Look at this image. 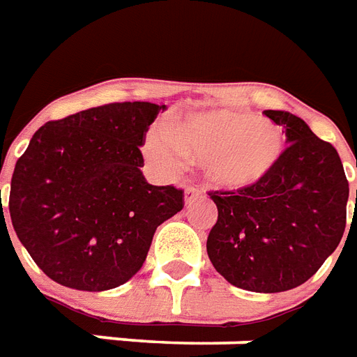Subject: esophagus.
Wrapping results in <instances>:
<instances>
[{
    "label": "esophagus",
    "instance_id": "1",
    "mask_svg": "<svg viewBox=\"0 0 357 357\" xmlns=\"http://www.w3.org/2000/svg\"><path fill=\"white\" fill-rule=\"evenodd\" d=\"M204 192L199 190L198 186H186V190H184V204H192L194 199L199 198Z\"/></svg>",
    "mask_w": 357,
    "mask_h": 357
}]
</instances>
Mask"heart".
I'll use <instances>...</instances> for the list:
<instances>
[{
    "label": "heart",
    "mask_w": 357,
    "mask_h": 357,
    "mask_svg": "<svg viewBox=\"0 0 357 357\" xmlns=\"http://www.w3.org/2000/svg\"><path fill=\"white\" fill-rule=\"evenodd\" d=\"M148 153L163 165H178L181 155L204 163L206 176L219 188L242 190L265 178L284 153L279 125L250 111H194L169 126L167 138L151 134Z\"/></svg>",
    "instance_id": "b5f03b06"
}]
</instances>
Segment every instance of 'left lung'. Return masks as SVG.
I'll return each instance as SVG.
<instances>
[{
  "label": "left lung",
  "mask_w": 357,
  "mask_h": 357,
  "mask_svg": "<svg viewBox=\"0 0 357 357\" xmlns=\"http://www.w3.org/2000/svg\"><path fill=\"white\" fill-rule=\"evenodd\" d=\"M264 115L284 128L290 146L264 183L209 192L219 215L207 255L231 284L269 294L304 284L335 252L350 190L333 144L288 111Z\"/></svg>",
  "instance_id": "8db88e82"
}]
</instances>
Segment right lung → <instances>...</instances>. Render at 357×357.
I'll return each instance as SVG.
<instances>
[{
  "label": "right lung",
  "instance_id": "add662e5",
  "mask_svg": "<svg viewBox=\"0 0 357 357\" xmlns=\"http://www.w3.org/2000/svg\"><path fill=\"white\" fill-rule=\"evenodd\" d=\"M161 109L107 103L34 132L13 171L9 213L52 280L88 292L125 284L146 261L155 229L184 207L181 188L153 186L140 171V146Z\"/></svg>",
  "mask_w": 357,
  "mask_h": 357
}]
</instances>
